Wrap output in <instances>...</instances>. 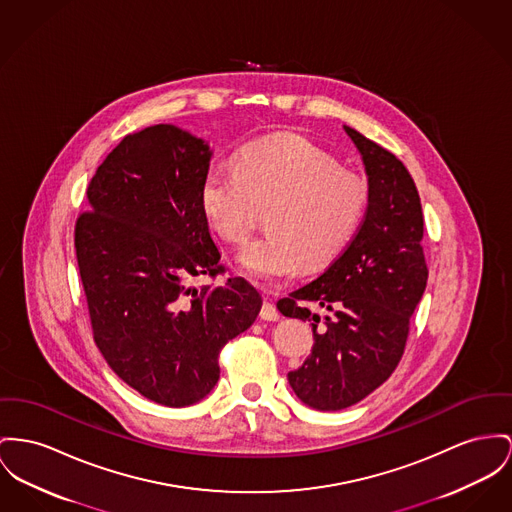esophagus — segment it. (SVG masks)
Returning <instances> with one entry per match:
<instances>
[{
  "label": "esophagus",
  "instance_id": "obj_1",
  "mask_svg": "<svg viewBox=\"0 0 512 512\" xmlns=\"http://www.w3.org/2000/svg\"><path fill=\"white\" fill-rule=\"evenodd\" d=\"M260 318L262 320H270V322H275V320H279V312H277V308L272 303H264L262 305V310H260Z\"/></svg>",
  "mask_w": 512,
  "mask_h": 512
}]
</instances>
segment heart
Here are the masks:
<instances>
[{
  "label": "heart",
  "instance_id": "heart-1",
  "mask_svg": "<svg viewBox=\"0 0 512 512\" xmlns=\"http://www.w3.org/2000/svg\"><path fill=\"white\" fill-rule=\"evenodd\" d=\"M367 200L363 178L301 137L256 143L235 167H209L200 192L209 225L229 242L248 239L256 205H270V231L239 254L240 268L262 281L285 277L301 262L328 264L359 227Z\"/></svg>",
  "mask_w": 512,
  "mask_h": 512
}]
</instances>
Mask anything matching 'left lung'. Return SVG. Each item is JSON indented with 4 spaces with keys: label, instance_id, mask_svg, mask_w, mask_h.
Masks as SVG:
<instances>
[{
    "label": "left lung",
    "instance_id": "obj_1",
    "mask_svg": "<svg viewBox=\"0 0 512 512\" xmlns=\"http://www.w3.org/2000/svg\"><path fill=\"white\" fill-rule=\"evenodd\" d=\"M343 130L369 180L365 219L326 272L277 301L281 314L312 326V351L287 380L303 404L320 411L361 402L394 373L429 275L423 211L408 169L357 130Z\"/></svg>",
    "mask_w": 512,
    "mask_h": 512
}]
</instances>
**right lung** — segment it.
<instances>
[{
  "mask_svg": "<svg viewBox=\"0 0 512 512\" xmlns=\"http://www.w3.org/2000/svg\"><path fill=\"white\" fill-rule=\"evenodd\" d=\"M211 147L159 124L124 137L87 188L75 252L93 338L141 396L192 406L219 380V351L256 320L262 297L244 279L188 285L225 272L200 192Z\"/></svg>",
  "mask_w": 512,
  "mask_h": 512,
  "instance_id": "1",
  "label": "right lung"
}]
</instances>
